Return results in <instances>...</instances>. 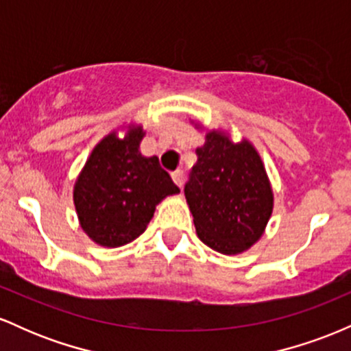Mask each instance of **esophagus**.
Here are the masks:
<instances>
[{"label":"esophagus","instance_id":"esophagus-1","mask_svg":"<svg viewBox=\"0 0 351 351\" xmlns=\"http://www.w3.org/2000/svg\"><path fill=\"white\" fill-rule=\"evenodd\" d=\"M171 180H173V183L176 184V186L181 188V184H183V171H181V170L173 171L171 173Z\"/></svg>","mask_w":351,"mask_h":351}]
</instances>
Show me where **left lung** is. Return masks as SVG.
Segmentation results:
<instances>
[{
  "mask_svg": "<svg viewBox=\"0 0 351 351\" xmlns=\"http://www.w3.org/2000/svg\"><path fill=\"white\" fill-rule=\"evenodd\" d=\"M196 155L184 186L196 234L213 251L243 254L263 237L272 216L274 191L263 158L247 138L232 142L223 128L208 130Z\"/></svg>",
  "mask_w": 351,
  "mask_h": 351,
  "instance_id": "left-lung-1",
  "label": "left lung"
}]
</instances>
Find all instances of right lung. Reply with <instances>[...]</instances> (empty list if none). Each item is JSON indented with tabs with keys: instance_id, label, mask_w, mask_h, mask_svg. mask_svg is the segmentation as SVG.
Listing matches in <instances>:
<instances>
[{
	"instance_id": "obj_1",
	"label": "right lung",
	"mask_w": 351,
	"mask_h": 351,
	"mask_svg": "<svg viewBox=\"0 0 351 351\" xmlns=\"http://www.w3.org/2000/svg\"><path fill=\"white\" fill-rule=\"evenodd\" d=\"M143 136V127L134 122L112 130L95 145L74 183L79 226L104 247L135 241L147 229L156 204L180 193L158 158L142 155Z\"/></svg>"
}]
</instances>
